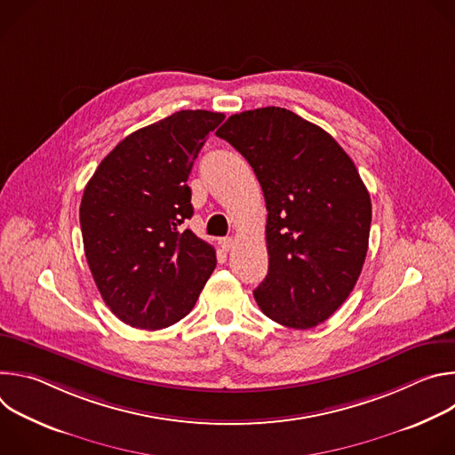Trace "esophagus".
<instances>
[{
    "label": "esophagus",
    "instance_id": "obj_1",
    "mask_svg": "<svg viewBox=\"0 0 455 455\" xmlns=\"http://www.w3.org/2000/svg\"><path fill=\"white\" fill-rule=\"evenodd\" d=\"M220 244H221V248H223V250H227V251H228V250L234 246V237H223V239L220 241Z\"/></svg>",
    "mask_w": 455,
    "mask_h": 455
}]
</instances>
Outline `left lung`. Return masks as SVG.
Masks as SVG:
<instances>
[{"mask_svg":"<svg viewBox=\"0 0 455 455\" xmlns=\"http://www.w3.org/2000/svg\"><path fill=\"white\" fill-rule=\"evenodd\" d=\"M216 135L251 165L267 202L261 311L293 330L328 320L353 291L369 246L371 198L347 153L284 108L228 116Z\"/></svg>","mask_w":455,"mask_h":455,"instance_id":"1","label":"left lung"}]
</instances>
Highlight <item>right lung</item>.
<instances>
[{"label":"right lung","mask_w":455,"mask_h":455,"mask_svg":"<svg viewBox=\"0 0 455 455\" xmlns=\"http://www.w3.org/2000/svg\"><path fill=\"white\" fill-rule=\"evenodd\" d=\"M223 113L183 109L125 137L97 167L81 202L84 253L108 307L139 330H162L196 304L214 248L183 228L194 160Z\"/></svg>","instance_id":"add662e5"}]
</instances>
